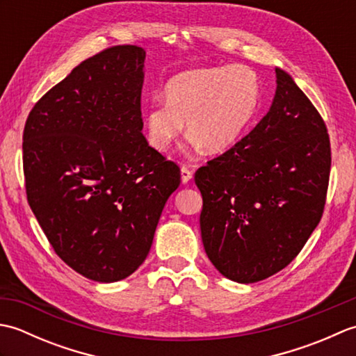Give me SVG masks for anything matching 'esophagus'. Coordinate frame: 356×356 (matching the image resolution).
<instances>
[{"instance_id": "34e87169", "label": "esophagus", "mask_w": 356, "mask_h": 356, "mask_svg": "<svg viewBox=\"0 0 356 356\" xmlns=\"http://www.w3.org/2000/svg\"><path fill=\"white\" fill-rule=\"evenodd\" d=\"M180 179L184 184H188L193 179V171L186 165H182V168H180Z\"/></svg>"}]
</instances>
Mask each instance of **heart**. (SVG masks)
<instances>
[{"instance_id":"heart-1","label":"heart","mask_w":356,"mask_h":356,"mask_svg":"<svg viewBox=\"0 0 356 356\" xmlns=\"http://www.w3.org/2000/svg\"><path fill=\"white\" fill-rule=\"evenodd\" d=\"M165 102L143 113L147 139L166 153L184 130L193 147L223 153L236 143L251 122L260 102V82L246 65H222L179 73L166 82Z\"/></svg>"}]
</instances>
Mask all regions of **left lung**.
<instances>
[{
    "label": "left lung",
    "instance_id": "obj_1",
    "mask_svg": "<svg viewBox=\"0 0 356 356\" xmlns=\"http://www.w3.org/2000/svg\"><path fill=\"white\" fill-rule=\"evenodd\" d=\"M275 74L268 115L194 176L208 259L237 283L260 282L286 268L326 205L332 162L326 124L289 74L280 69Z\"/></svg>",
    "mask_w": 356,
    "mask_h": 356
}]
</instances>
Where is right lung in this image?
Masks as SVG:
<instances>
[{
  "mask_svg": "<svg viewBox=\"0 0 356 356\" xmlns=\"http://www.w3.org/2000/svg\"><path fill=\"white\" fill-rule=\"evenodd\" d=\"M145 50L113 45L35 104L22 133L26 194L59 259L101 283L147 259L180 170L142 134Z\"/></svg>",
  "mask_w": 356,
  "mask_h": 356,
  "instance_id": "1",
  "label": "right lung"
}]
</instances>
